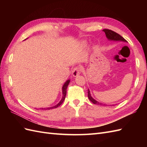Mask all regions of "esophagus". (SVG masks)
Here are the masks:
<instances>
[{
  "label": "esophagus",
  "mask_w": 147,
  "mask_h": 147,
  "mask_svg": "<svg viewBox=\"0 0 147 147\" xmlns=\"http://www.w3.org/2000/svg\"><path fill=\"white\" fill-rule=\"evenodd\" d=\"M81 69L78 67H76L75 68H74L73 71H72V75H73L74 77H76L79 75V74L81 73Z\"/></svg>",
  "instance_id": "34e87169"
}]
</instances>
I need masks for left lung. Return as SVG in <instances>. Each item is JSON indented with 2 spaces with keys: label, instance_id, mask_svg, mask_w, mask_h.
Returning a JSON list of instances; mask_svg holds the SVG:
<instances>
[{
  "label": "left lung",
  "instance_id": "left-lung-1",
  "mask_svg": "<svg viewBox=\"0 0 147 147\" xmlns=\"http://www.w3.org/2000/svg\"><path fill=\"white\" fill-rule=\"evenodd\" d=\"M103 31L105 32L106 37L109 40H114V41H122V42H127L126 40L124 39L123 36H121L120 35H119L118 33L114 32V31H112L111 30H108V29H104L103 30ZM88 98L90 99V100L91 101L92 103H93L94 104L96 105H104L105 104H103L102 103L99 102L98 101L95 100L94 98H93L91 96V94H90V90H88Z\"/></svg>",
  "mask_w": 147,
  "mask_h": 147
}]
</instances>
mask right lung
<instances>
[{
  "label": "right lung",
  "mask_w": 147,
  "mask_h": 147,
  "mask_svg": "<svg viewBox=\"0 0 147 147\" xmlns=\"http://www.w3.org/2000/svg\"><path fill=\"white\" fill-rule=\"evenodd\" d=\"M69 82H70V80H67L66 82H65V83L64 84V85H63V86H62V99L61 100V101L59 102L58 104L56 105H55V106H53V107H47V108H42L41 109H42V110H49V109H55V108H57V107H58L59 106H60L62 104V102H64V99H65V95H66V91H67V86H68V85H69Z\"/></svg>",
  "instance_id": "obj_1"
}]
</instances>
